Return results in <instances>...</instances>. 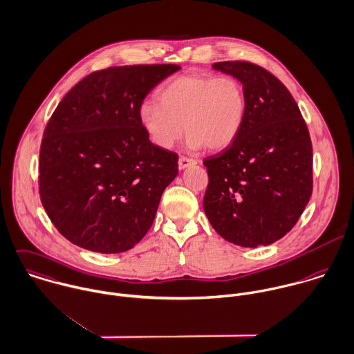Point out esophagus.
<instances>
[{
	"instance_id": "34e87169",
	"label": "esophagus",
	"mask_w": 354,
	"mask_h": 354,
	"mask_svg": "<svg viewBox=\"0 0 354 354\" xmlns=\"http://www.w3.org/2000/svg\"><path fill=\"white\" fill-rule=\"evenodd\" d=\"M195 163H196V160L192 159V158H188V156H180V159H178V167L180 169H185V167H188L191 165H195Z\"/></svg>"
}]
</instances>
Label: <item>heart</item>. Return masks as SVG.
<instances>
[{
  "mask_svg": "<svg viewBox=\"0 0 354 354\" xmlns=\"http://www.w3.org/2000/svg\"><path fill=\"white\" fill-rule=\"evenodd\" d=\"M156 100L142 103L138 117L151 141L165 149L181 138L184 127L191 148H227L245 114L243 86L230 75L176 77L158 91Z\"/></svg>",
  "mask_w": 354,
  "mask_h": 354,
  "instance_id": "1",
  "label": "heart"
}]
</instances>
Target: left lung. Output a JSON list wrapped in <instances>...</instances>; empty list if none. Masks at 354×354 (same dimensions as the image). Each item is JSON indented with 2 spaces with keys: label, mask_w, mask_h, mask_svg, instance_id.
Masks as SVG:
<instances>
[{
  "label": "left lung",
  "mask_w": 354,
  "mask_h": 354,
  "mask_svg": "<svg viewBox=\"0 0 354 354\" xmlns=\"http://www.w3.org/2000/svg\"><path fill=\"white\" fill-rule=\"evenodd\" d=\"M213 68L243 84L245 114L234 142L203 160L205 213L225 240L268 245L294 228L312 196L309 130L288 89L268 70L241 60Z\"/></svg>",
  "instance_id": "left-lung-1"
}]
</instances>
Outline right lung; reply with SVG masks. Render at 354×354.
<instances>
[{"mask_svg":"<svg viewBox=\"0 0 354 354\" xmlns=\"http://www.w3.org/2000/svg\"><path fill=\"white\" fill-rule=\"evenodd\" d=\"M177 64L95 71L46 123L38 163L42 206L71 243L102 254L134 247L151 228L178 156L149 141L140 122L147 95Z\"/></svg>","mask_w":354,"mask_h":354,"instance_id":"obj_1","label":"right lung"}]
</instances>
